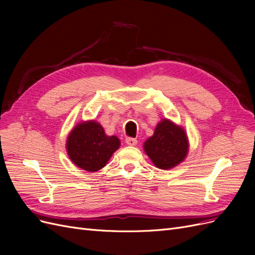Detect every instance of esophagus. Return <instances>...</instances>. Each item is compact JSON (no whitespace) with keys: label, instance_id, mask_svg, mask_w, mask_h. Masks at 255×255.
Masks as SVG:
<instances>
[{"label":"esophagus","instance_id":"34e87169","mask_svg":"<svg viewBox=\"0 0 255 255\" xmlns=\"http://www.w3.org/2000/svg\"><path fill=\"white\" fill-rule=\"evenodd\" d=\"M126 142L128 145H135L137 143V139L133 137H127L126 138Z\"/></svg>","mask_w":255,"mask_h":255}]
</instances>
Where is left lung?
<instances>
[{"label": "left lung", "mask_w": 255, "mask_h": 255, "mask_svg": "<svg viewBox=\"0 0 255 255\" xmlns=\"http://www.w3.org/2000/svg\"><path fill=\"white\" fill-rule=\"evenodd\" d=\"M144 151L157 168L170 169L186 156L188 140L185 130L167 119L161 120L144 142Z\"/></svg>", "instance_id": "8db88e82"}]
</instances>
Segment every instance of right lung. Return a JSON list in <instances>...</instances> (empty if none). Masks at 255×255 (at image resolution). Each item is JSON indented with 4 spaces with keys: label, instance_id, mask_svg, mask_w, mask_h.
Returning <instances> with one entry per match:
<instances>
[{
    "label": "right lung",
    "instance_id": "1",
    "mask_svg": "<svg viewBox=\"0 0 255 255\" xmlns=\"http://www.w3.org/2000/svg\"><path fill=\"white\" fill-rule=\"evenodd\" d=\"M119 145L117 137L105 135L98 122L88 121L80 123L69 134L67 152L76 166L95 172L106 165Z\"/></svg>",
    "mask_w": 255,
    "mask_h": 255
}]
</instances>
